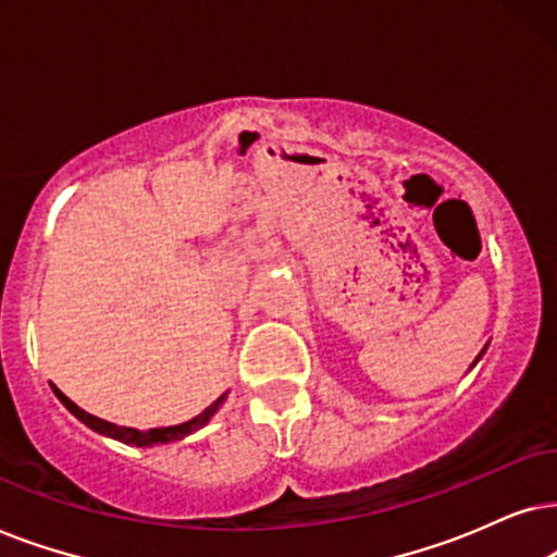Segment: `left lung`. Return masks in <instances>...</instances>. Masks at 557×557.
Masks as SVG:
<instances>
[{
	"label": "left lung",
	"mask_w": 557,
	"mask_h": 557,
	"mask_svg": "<svg viewBox=\"0 0 557 557\" xmlns=\"http://www.w3.org/2000/svg\"><path fill=\"white\" fill-rule=\"evenodd\" d=\"M481 354H484V351H481ZM481 354H479V356H476V361H479V359H481Z\"/></svg>",
	"instance_id": "left-lung-1"
}]
</instances>
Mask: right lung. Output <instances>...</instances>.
Returning a JSON list of instances; mask_svg holds the SVG:
<instances>
[{
    "label": "right lung",
    "instance_id": "1",
    "mask_svg": "<svg viewBox=\"0 0 557 557\" xmlns=\"http://www.w3.org/2000/svg\"><path fill=\"white\" fill-rule=\"evenodd\" d=\"M53 392L58 395V399H61V403H63L65 407H69V410H71L73 414H76V418H78L81 422H86V425L91 428V430H96V433L109 435V438L122 441V443H129V446H139V448H145V446H160V443H173V441L185 438V435L196 433L198 428H203L206 422H209V420L213 418V414H216V410H219L221 405H224V399H226V395H221V397L216 399V403H213L211 407H206V410H203L201 414H198V418H193V420H188V422H181V425L137 430V428L114 425V422H107V420L96 418V414L81 410V407H78L76 403H71V399L65 397L63 392L58 389V387H53Z\"/></svg>",
    "mask_w": 557,
    "mask_h": 557
}]
</instances>
